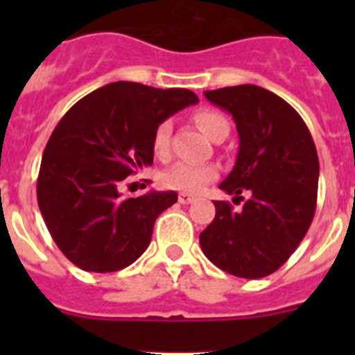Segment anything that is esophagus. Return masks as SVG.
Instances as JSON below:
<instances>
[{
    "label": "esophagus",
    "mask_w": 355,
    "mask_h": 355,
    "mask_svg": "<svg viewBox=\"0 0 355 355\" xmlns=\"http://www.w3.org/2000/svg\"><path fill=\"white\" fill-rule=\"evenodd\" d=\"M178 200H180L181 205H190V202H193V200H196V197L190 196V193H180Z\"/></svg>",
    "instance_id": "obj_1"
}]
</instances>
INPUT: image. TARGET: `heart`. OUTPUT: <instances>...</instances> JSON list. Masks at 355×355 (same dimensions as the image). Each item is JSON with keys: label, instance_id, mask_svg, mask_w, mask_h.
<instances>
[{"label": "heart", "instance_id": "b5f03b06", "mask_svg": "<svg viewBox=\"0 0 355 355\" xmlns=\"http://www.w3.org/2000/svg\"><path fill=\"white\" fill-rule=\"evenodd\" d=\"M197 126L209 139H215L222 130H229L227 119L215 110H200L196 114ZM153 150L158 158H167L171 150V122L163 121L153 133ZM216 178V168L206 163L180 162L163 172L159 181L168 190L183 193H199L208 183Z\"/></svg>", "mask_w": 355, "mask_h": 355}]
</instances>
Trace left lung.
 Wrapping results in <instances>:
<instances>
[{
  "label": "left lung",
  "mask_w": 355,
  "mask_h": 355,
  "mask_svg": "<svg viewBox=\"0 0 355 355\" xmlns=\"http://www.w3.org/2000/svg\"><path fill=\"white\" fill-rule=\"evenodd\" d=\"M206 99L233 115L238 155L218 184L241 211L215 200V218L200 249L220 270L243 279L270 275L299 247L311 225L318 190V155L306 122L284 99L258 85L206 90ZM233 199V200H234Z\"/></svg>",
  "instance_id": "left-lung-1"
}]
</instances>
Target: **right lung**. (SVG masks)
<instances>
[{
	"mask_svg": "<svg viewBox=\"0 0 355 355\" xmlns=\"http://www.w3.org/2000/svg\"><path fill=\"white\" fill-rule=\"evenodd\" d=\"M199 103L187 89L115 81L76 103L44 149L37 200L53 240L81 270L117 272L149 247L175 192L122 199L128 175L153 165V133L180 110Z\"/></svg>",
	"mask_w": 355,
	"mask_h": 355,
	"instance_id": "obj_1",
	"label": "right lung"
}]
</instances>
